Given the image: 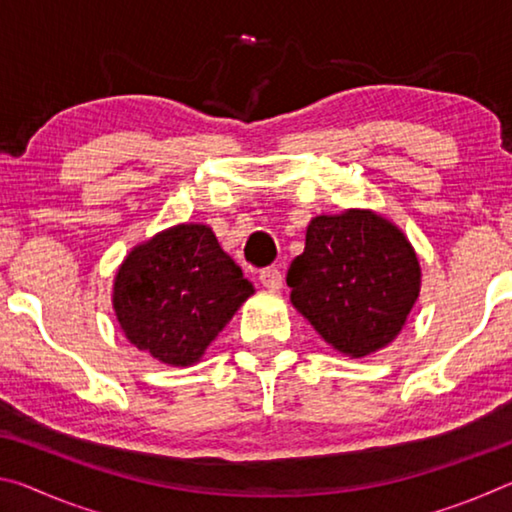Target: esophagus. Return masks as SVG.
<instances>
[{
    "mask_svg": "<svg viewBox=\"0 0 512 512\" xmlns=\"http://www.w3.org/2000/svg\"><path fill=\"white\" fill-rule=\"evenodd\" d=\"M259 282H262V287L268 291H280L282 289V273L277 271V268H264V271L259 273Z\"/></svg>",
    "mask_w": 512,
    "mask_h": 512,
    "instance_id": "1",
    "label": "esophagus"
}]
</instances>
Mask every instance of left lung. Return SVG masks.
<instances>
[{"label": "left lung", "instance_id": "1", "mask_svg": "<svg viewBox=\"0 0 512 512\" xmlns=\"http://www.w3.org/2000/svg\"><path fill=\"white\" fill-rule=\"evenodd\" d=\"M291 305L329 348L363 359L391 345L420 296L411 241L384 214L350 207L307 225L305 253L287 273Z\"/></svg>", "mask_w": 512, "mask_h": 512}]
</instances>
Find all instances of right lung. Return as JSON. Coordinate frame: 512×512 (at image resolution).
Instances as JSON below:
<instances>
[{
	"instance_id": "obj_1",
	"label": "right lung",
	"mask_w": 512,
	"mask_h": 512,
	"mask_svg": "<svg viewBox=\"0 0 512 512\" xmlns=\"http://www.w3.org/2000/svg\"><path fill=\"white\" fill-rule=\"evenodd\" d=\"M253 293L210 225L178 223L124 257L112 282V309L128 343L187 368L203 359Z\"/></svg>"
}]
</instances>
